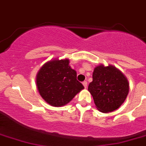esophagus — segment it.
Wrapping results in <instances>:
<instances>
[{
    "instance_id": "esophagus-1",
    "label": "esophagus",
    "mask_w": 146,
    "mask_h": 146,
    "mask_svg": "<svg viewBox=\"0 0 146 146\" xmlns=\"http://www.w3.org/2000/svg\"><path fill=\"white\" fill-rule=\"evenodd\" d=\"M82 85H83V86H84L85 88H86V87H87V82H86V81H84V82H82Z\"/></svg>"
}]
</instances>
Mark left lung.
Wrapping results in <instances>:
<instances>
[{"instance_id": "left-lung-1", "label": "left lung", "mask_w": 146, "mask_h": 146, "mask_svg": "<svg viewBox=\"0 0 146 146\" xmlns=\"http://www.w3.org/2000/svg\"><path fill=\"white\" fill-rule=\"evenodd\" d=\"M129 82L121 71L113 65L100 64L94 69L88 90L98 111L109 113L120 108L129 93Z\"/></svg>"}]
</instances>
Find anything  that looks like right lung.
I'll return each instance as SVG.
<instances>
[{
	"label": "right lung",
	"instance_id": "1",
	"mask_svg": "<svg viewBox=\"0 0 146 146\" xmlns=\"http://www.w3.org/2000/svg\"><path fill=\"white\" fill-rule=\"evenodd\" d=\"M69 64V59L50 60L42 65L36 75L40 96L53 107L66 105L84 89Z\"/></svg>",
	"mask_w": 146,
	"mask_h": 146
}]
</instances>
